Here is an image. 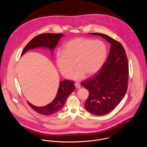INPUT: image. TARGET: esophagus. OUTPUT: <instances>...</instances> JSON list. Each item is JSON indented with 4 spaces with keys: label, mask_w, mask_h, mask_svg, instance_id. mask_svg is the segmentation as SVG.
<instances>
[{
    "label": "esophagus",
    "mask_w": 147,
    "mask_h": 147,
    "mask_svg": "<svg viewBox=\"0 0 147 147\" xmlns=\"http://www.w3.org/2000/svg\"><path fill=\"white\" fill-rule=\"evenodd\" d=\"M75 86L77 88H81V86L80 84V83H78V82H76L75 83Z\"/></svg>",
    "instance_id": "esophagus-1"
}]
</instances>
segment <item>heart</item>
<instances>
[{
  "label": "heart",
  "instance_id": "obj_1",
  "mask_svg": "<svg viewBox=\"0 0 147 147\" xmlns=\"http://www.w3.org/2000/svg\"><path fill=\"white\" fill-rule=\"evenodd\" d=\"M107 56V49L103 42L93 40L87 38H77L70 40L63 46V51L56 55L57 67L65 77L69 78L74 70L78 69L73 76L76 80L96 73L102 67Z\"/></svg>",
  "mask_w": 147,
  "mask_h": 147
}]
</instances>
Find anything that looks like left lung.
Listing matches in <instances>:
<instances>
[{"instance_id":"1","label":"left lung","mask_w":147,"mask_h":147,"mask_svg":"<svg viewBox=\"0 0 147 147\" xmlns=\"http://www.w3.org/2000/svg\"><path fill=\"white\" fill-rule=\"evenodd\" d=\"M91 34L100 36L111 44L109 55L99 73L81 83L89 91L86 109L94 115L102 116L111 112L126 93L129 63L125 50L119 42L106 34Z\"/></svg>"}]
</instances>
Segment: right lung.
Instances as JSON below:
<instances>
[{"label":"right lung","instance_id":"1","mask_svg":"<svg viewBox=\"0 0 147 147\" xmlns=\"http://www.w3.org/2000/svg\"><path fill=\"white\" fill-rule=\"evenodd\" d=\"M63 36V35L61 33H44L39 34L29 42L23 49L22 55L27 51L38 47H46L53 51L57 45L60 38ZM74 84V82L73 81L69 80L60 82L59 87L55 98L47 106L38 107L33 105L28 101L27 103L33 110L40 115L45 116L53 115L63 108L67 97L74 91L75 86Z\"/></svg>","mask_w":147,"mask_h":147}]
</instances>
